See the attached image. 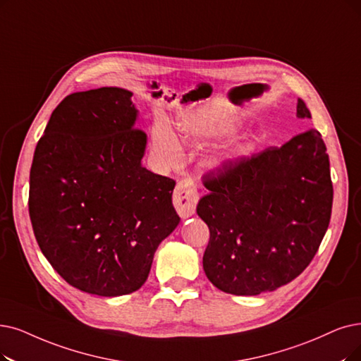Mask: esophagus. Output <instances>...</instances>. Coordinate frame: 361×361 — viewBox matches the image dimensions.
Wrapping results in <instances>:
<instances>
[{"instance_id":"34e87169","label":"esophagus","mask_w":361,"mask_h":361,"mask_svg":"<svg viewBox=\"0 0 361 361\" xmlns=\"http://www.w3.org/2000/svg\"><path fill=\"white\" fill-rule=\"evenodd\" d=\"M198 201L197 183L191 178H185L178 182L175 192H173V204L182 218H190L195 212Z\"/></svg>"}]
</instances>
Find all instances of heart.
<instances>
[{"mask_svg":"<svg viewBox=\"0 0 361 361\" xmlns=\"http://www.w3.org/2000/svg\"><path fill=\"white\" fill-rule=\"evenodd\" d=\"M179 127L183 136L191 142H203L231 130V127L216 124L207 118H203L197 112H190L183 115L180 118ZM152 139L155 145L160 148L171 161L176 160L179 157L180 154L179 142L175 133H173L166 124H158L157 127H154Z\"/></svg>","mask_w":361,"mask_h":361,"instance_id":"b5f03b06","label":"heart"}]
</instances>
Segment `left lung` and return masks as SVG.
Wrapping results in <instances>:
<instances>
[{"mask_svg":"<svg viewBox=\"0 0 361 361\" xmlns=\"http://www.w3.org/2000/svg\"><path fill=\"white\" fill-rule=\"evenodd\" d=\"M296 112L311 118L300 99ZM203 183L210 191L197 204L210 231L203 268L219 290L237 296L272 292L311 264L334 204L319 130L228 160L206 173Z\"/></svg>","mask_w":361,"mask_h":361,"instance_id":"1","label":"left lung"}]
</instances>
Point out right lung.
I'll use <instances>...</instances> for the list:
<instances>
[{"label": "right lung", "instance_id": "right-lung-1", "mask_svg": "<svg viewBox=\"0 0 361 361\" xmlns=\"http://www.w3.org/2000/svg\"><path fill=\"white\" fill-rule=\"evenodd\" d=\"M136 114L124 89L72 93L34 154L27 204L38 246L66 283L92 295L140 289L180 221L176 182L140 164L147 135Z\"/></svg>", "mask_w": 361, "mask_h": 361}]
</instances>
